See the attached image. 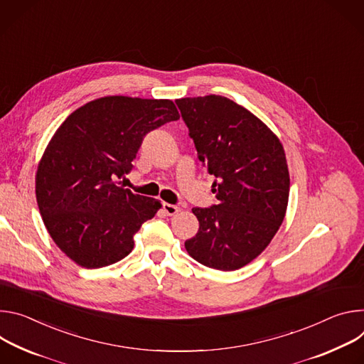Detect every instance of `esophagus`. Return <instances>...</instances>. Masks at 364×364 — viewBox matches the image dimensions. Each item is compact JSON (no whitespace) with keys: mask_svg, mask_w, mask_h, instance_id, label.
<instances>
[{"mask_svg":"<svg viewBox=\"0 0 364 364\" xmlns=\"http://www.w3.org/2000/svg\"><path fill=\"white\" fill-rule=\"evenodd\" d=\"M161 210H164V213L166 215H175L179 213V207L176 205H172V204H168V203H164V205H161Z\"/></svg>","mask_w":364,"mask_h":364,"instance_id":"esophagus-1","label":"esophagus"}]
</instances>
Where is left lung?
Here are the masks:
<instances>
[{
  "label": "left lung",
  "instance_id": "left-lung-1",
  "mask_svg": "<svg viewBox=\"0 0 364 364\" xmlns=\"http://www.w3.org/2000/svg\"><path fill=\"white\" fill-rule=\"evenodd\" d=\"M199 160L217 178L218 204L193 208L199 221L185 249L200 264L237 270L255 260L285 218L289 171L279 137L221 95L176 100Z\"/></svg>",
  "mask_w": 364,
  "mask_h": 364
}]
</instances>
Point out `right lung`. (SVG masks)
Returning a JSON list of instances; mask_svg holds the SVG:
<instances>
[{
	"label": "right lung",
	"instance_id": "add662e5",
	"mask_svg": "<svg viewBox=\"0 0 364 364\" xmlns=\"http://www.w3.org/2000/svg\"><path fill=\"white\" fill-rule=\"evenodd\" d=\"M171 100L109 95L75 109L50 139L36 172L48 232L76 264L98 269L124 259L160 200L117 179L133 168L143 137L179 119Z\"/></svg>",
	"mask_w": 364,
	"mask_h": 364
}]
</instances>
